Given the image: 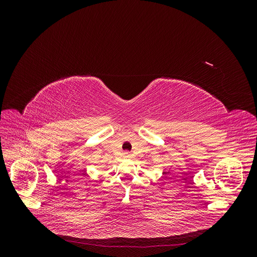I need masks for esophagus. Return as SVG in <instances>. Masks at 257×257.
<instances>
[{"label": "esophagus", "instance_id": "34e87169", "mask_svg": "<svg viewBox=\"0 0 257 257\" xmlns=\"http://www.w3.org/2000/svg\"><path fill=\"white\" fill-rule=\"evenodd\" d=\"M124 157H125V158H130V157H131L130 152H124Z\"/></svg>", "mask_w": 257, "mask_h": 257}]
</instances>
